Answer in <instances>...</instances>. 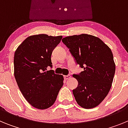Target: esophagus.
I'll list each match as a JSON object with an SVG mask.
<instances>
[{
    "label": "esophagus",
    "mask_w": 128,
    "mask_h": 128,
    "mask_svg": "<svg viewBox=\"0 0 128 128\" xmlns=\"http://www.w3.org/2000/svg\"><path fill=\"white\" fill-rule=\"evenodd\" d=\"M71 78V76L70 75H67V76H64V79L65 80H69L70 78Z\"/></svg>",
    "instance_id": "1"
}]
</instances>
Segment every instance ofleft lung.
<instances>
[{"instance_id": "1", "label": "left lung", "mask_w": 128, "mask_h": 128, "mask_svg": "<svg viewBox=\"0 0 128 128\" xmlns=\"http://www.w3.org/2000/svg\"><path fill=\"white\" fill-rule=\"evenodd\" d=\"M76 63L84 70L73 77L78 81L72 90L77 103L85 109L96 107L112 86L115 72L112 52L100 39L86 34L62 39Z\"/></svg>"}]
</instances>
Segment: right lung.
I'll use <instances>...</instances> for the list:
<instances>
[{"mask_svg": "<svg viewBox=\"0 0 128 128\" xmlns=\"http://www.w3.org/2000/svg\"><path fill=\"white\" fill-rule=\"evenodd\" d=\"M62 36L33 35L26 38L14 52V75L20 92L31 106L49 108L56 101L63 77L52 70L51 55Z\"/></svg>", "mask_w": 128, "mask_h": 128, "instance_id": "obj_1", "label": "right lung"}]
</instances>
